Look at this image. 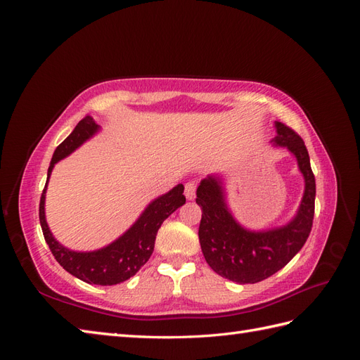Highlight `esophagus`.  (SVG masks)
Returning <instances> with one entry per match:
<instances>
[{
  "label": "esophagus",
  "mask_w": 360,
  "mask_h": 360,
  "mask_svg": "<svg viewBox=\"0 0 360 360\" xmlns=\"http://www.w3.org/2000/svg\"><path fill=\"white\" fill-rule=\"evenodd\" d=\"M195 191H197V183L195 181H188L184 184V195H186L188 200L195 198Z\"/></svg>",
  "instance_id": "1"
}]
</instances>
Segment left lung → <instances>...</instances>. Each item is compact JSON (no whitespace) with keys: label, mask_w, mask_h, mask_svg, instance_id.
I'll return each instance as SVG.
<instances>
[{"label":"left lung","mask_w":360,"mask_h":360,"mask_svg":"<svg viewBox=\"0 0 360 360\" xmlns=\"http://www.w3.org/2000/svg\"><path fill=\"white\" fill-rule=\"evenodd\" d=\"M275 126V144L296 156L304 177L300 209L290 224L269 231H248L228 212L219 179H205L197 189V204L202 209L198 237L204 258L217 275L238 284H255L275 275L302 249L312 228L315 177L307 146L287 124L276 122Z\"/></svg>","instance_id":"obj_1"}]
</instances>
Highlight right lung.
<instances>
[{"label":"right lung","instance_id":"add662e5","mask_svg":"<svg viewBox=\"0 0 360 360\" xmlns=\"http://www.w3.org/2000/svg\"><path fill=\"white\" fill-rule=\"evenodd\" d=\"M97 130H99V126L94 123L93 117L85 115L76 124L73 132L53 151L51 165L48 168V180L53 165L63 158L69 156L73 150L93 136ZM46 186L48 181L41 192L39 205L43 237H45L52 255L56 257L64 270H68L70 275L86 282V284L96 285H115L134 276L153 254L156 234L162 222L186 202V197L183 195L184 186L177 184L168 193L162 195L151 202L144 213L139 216V219L110 246L93 250V252H75V250L61 246L49 231L45 219Z\"/></svg>","mask_w":360,"mask_h":360}]
</instances>
